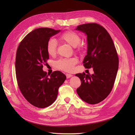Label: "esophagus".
Instances as JSON below:
<instances>
[{
  "label": "esophagus",
  "mask_w": 135,
  "mask_h": 135,
  "mask_svg": "<svg viewBox=\"0 0 135 135\" xmlns=\"http://www.w3.org/2000/svg\"><path fill=\"white\" fill-rule=\"evenodd\" d=\"M66 76L67 77V78H70L73 76L72 74H66Z\"/></svg>",
  "instance_id": "34e87169"
}]
</instances>
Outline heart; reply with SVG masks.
<instances>
[{
  "mask_svg": "<svg viewBox=\"0 0 135 135\" xmlns=\"http://www.w3.org/2000/svg\"><path fill=\"white\" fill-rule=\"evenodd\" d=\"M61 39L68 43L73 47L78 46L80 42V36L76 32L69 31L65 32L61 35ZM47 52L50 56L54 55L57 50V42L55 39L51 38L47 43ZM78 59L75 57L61 58L55 62L56 67L66 71H72L74 69V66L78 62Z\"/></svg>",
  "mask_w": 135,
  "mask_h": 135,
  "instance_id": "obj_1",
  "label": "heart"
}]
</instances>
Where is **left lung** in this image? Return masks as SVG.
<instances>
[{
  "mask_svg": "<svg viewBox=\"0 0 135 135\" xmlns=\"http://www.w3.org/2000/svg\"><path fill=\"white\" fill-rule=\"evenodd\" d=\"M87 35V52L83 63L86 69L93 68V74H75L81 81L76 92L89 104H96L109 95L117 74L119 59L111 36L104 27L96 23L78 26Z\"/></svg>",
  "mask_w": 135,
  "mask_h": 135,
  "instance_id": "left-lung-1",
  "label": "left lung"
}]
</instances>
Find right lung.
<instances>
[{
    "mask_svg": "<svg viewBox=\"0 0 135 135\" xmlns=\"http://www.w3.org/2000/svg\"><path fill=\"white\" fill-rule=\"evenodd\" d=\"M60 32L42 27L32 30L20 43L16 52L15 68L18 87L26 100L34 107L44 108L56 100L58 89L66 77L60 71L49 76L43 70L49 55L47 43Z\"/></svg>",
    "mask_w": 135,
    "mask_h": 135,
    "instance_id": "right-lung-1",
    "label": "right lung"
}]
</instances>
